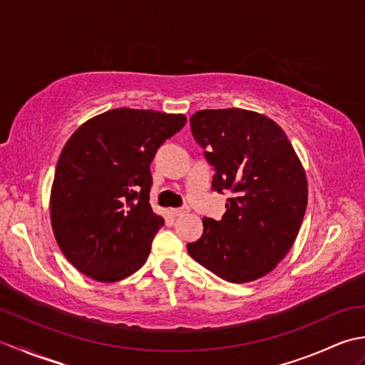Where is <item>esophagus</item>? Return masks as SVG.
Masks as SVG:
<instances>
[{
  "instance_id": "obj_1",
  "label": "esophagus",
  "mask_w": 365,
  "mask_h": 365,
  "mask_svg": "<svg viewBox=\"0 0 365 365\" xmlns=\"http://www.w3.org/2000/svg\"><path fill=\"white\" fill-rule=\"evenodd\" d=\"M187 212H188L187 208H170V213H173V216H183Z\"/></svg>"
}]
</instances>
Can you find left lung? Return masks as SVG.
Masks as SVG:
<instances>
[{
	"label": "left lung",
	"instance_id": "1",
	"mask_svg": "<svg viewBox=\"0 0 365 365\" xmlns=\"http://www.w3.org/2000/svg\"><path fill=\"white\" fill-rule=\"evenodd\" d=\"M215 168L212 188L232 191L221 221L204 218L190 255L224 281L268 274L289 252L307 207V180L284 130L259 113L227 108L190 118Z\"/></svg>",
	"mask_w": 365,
	"mask_h": 365
}]
</instances>
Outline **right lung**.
<instances>
[{"instance_id":"1","label":"right lung","mask_w":365,"mask_h":365,"mask_svg":"<svg viewBox=\"0 0 365 365\" xmlns=\"http://www.w3.org/2000/svg\"><path fill=\"white\" fill-rule=\"evenodd\" d=\"M183 114L118 108L84 122L64 145L51 187L54 238L72 265L100 282L133 274L165 220L149 204L150 163Z\"/></svg>"}]
</instances>
